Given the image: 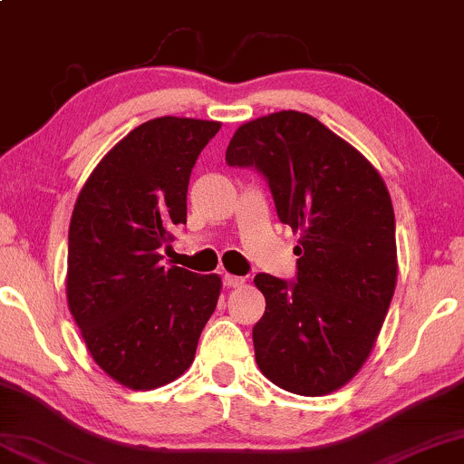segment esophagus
<instances>
[{
	"mask_svg": "<svg viewBox=\"0 0 464 464\" xmlns=\"http://www.w3.org/2000/svg\"><path fill=\"white\" fill-rule=\"evenodd\" d=\"M222 284H225V286H228V288H237V286H242V284H244V277L231 276V274H222Z\"/></svg>",
	"mask_w": 464,
	"mask_h": 464,
	"instance_id": "1",
	"label": "esophagus"
}]
</instances>
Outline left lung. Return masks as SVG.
I'll use <instances>...</instances> for the list:
<instances>
[{"instance_id":"1","label":"left lung","mask_w":464,"mask_h":464,"mask_svg":"<svg viewBox=\"0 0 464 464\" xmlns=\"http://www.w3.org/2000/svg\"><path fill=\"white\" fill-rule=\"evenodd\" d=\"M225 160L258 171L277 218L299 233L295 280L255 277L265 295L252 329L258 367L288 392L337 391L367 361L397 284L386 184L356 148L295 110L239 127Z\"/></svg>"}]
</instances>
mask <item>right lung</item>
Masks as SVG:
<instances>
[{"instance_id":"add662e5","label":"right lung","mask_w":464,"mask_h":464,"mask_svg":"<svg viewBox=\"0 0 464 464\" xmlns=\"http://www.w3.org/2000/svg\"><path fill=\"white\" fill-rule=\"evenodd\" d=\"M220 122L148 121L80 190L67 237V304L91 356L133 391L169 384L195 358L220 277L165 269L159 248L187 225L190 171Z\"/></svg>"}]
</instances>
